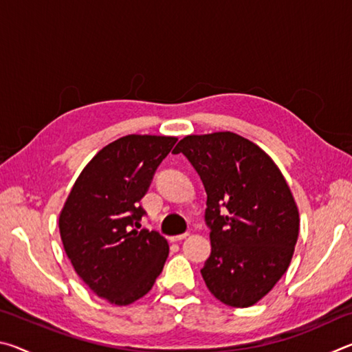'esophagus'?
Masks as SVG:
<instances>
[{
  "mask_svg": "<svg viewBox=\"0 0 352 352\" xmlns=\"http://www.w3.org/2000/svg\"><path fill=\"white\" fill-rule=\"evenodd\" d=\"M189 236V233H183V234H177V236H172L170 237V242H182L183 239H186Z\"/></svg>",
  "mask_w": 352,
  "mask_h": 352,
  "instance_id": "34e87169",
  "label": "esophagus"
}]
</instances>
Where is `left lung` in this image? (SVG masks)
<instances>
[{
    "label": "left lung",
    "mask_w": 352,
    "mask_h": 352,
    "mask_svg": "<svg viewBox=\"0 0 352 352\" xmlns=\"http://www.w3.org/2000/svg\"><path fill=\"white\" fill-rule=\"evenodd\" d=\"M174 153L189 160L206 190L211 254L200 272L208 290L226 306H253L287 270L300 230L281 170L231 132L189 135Z\"/></svg>",
    "instance_id": "left-lung-1"
}]
</instances>
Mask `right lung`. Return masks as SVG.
Masks as SVG:
<instances>
[{
    "label": "right lung",
    "mask_w": 352,
    "mask_h": 352,
    "mask_svg": "<svg viewBox=\"0 0 352 352\" xmlns=\"http://www.w3.org/2000/svg\"><path fill=\"white\" fill-rule=\"evenodd\" d=\"M174 136L127 135L85 166L58 219L67 256L99 298L126 306L152 289L168 259V241L140 230V205Z\"/></svg>",
    "instance_id": "1"
}]
</instances>
